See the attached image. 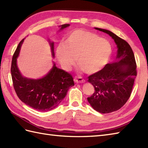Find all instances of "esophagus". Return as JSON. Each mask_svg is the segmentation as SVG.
<instances>
[{"mask_svg": "<svg viewBox=\"0 0 148 148\" xmlns=\"http://www.w3.org/2000/svg\"><path fill=\"white\" fill-rule=\"evenodd\" d=\"M74 81L75 83H83L85 82V81H84V79H83V77H75L74 79Z\"/></svg>", "mask_w": 148, "mask_h": 148, "instance_id": "1", "label": "esophagus"}]
</instances>
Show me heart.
Here are the masks:
<instances>
[{"instance_id": "1", "label": "heart", "mask_w": 148, "mask_h": 148, "mask_svg": "<svg viewBox=\"0 0 148 148\" xmlns=\"http://www.w3.org/2000/svg\"><path fill=\"white\" fill-rule=\"evenodd\" d=\"M112 53L108 40L88 31L77 29L69 34L65 44L60 45L56 54L62 68L69 71L77 58L80 69L93 74L104 67Z\"/></svg>"}]
</instances>
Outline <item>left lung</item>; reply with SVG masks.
<instances>
[{
	"label": "left lung",
	"mask_w": 148,
	"mask_h": 148,
	"mask_svg": "<svg viewBox=\"0 0 148 148\" xmlns=\"http://www.w3.org/2000/svg\"><path fill=\"white\" fill-rule=\"evenodd\" d=\"M95 29L111 36L118 48L115 61L88 77V82L95 88L88 101L96 111L105 114L119 109L129 99L137 76V66L134 52L127 42L108 30Z\"/></svg>",
	"instance_id": "obj_1"
}]
</instances>
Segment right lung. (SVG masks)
I'll list each match as a JSON object with an SVG mask.
<instances>
[{
	"label": "right lung",
	"mask_w": 148,
	"mask_h": 148,
	"mask_svg": "<svg viewBox=\"0 0 148 148\" xmlns=\"http://www.w3.org/2000/svg\"><path fill=\"white\" fill-rule=\"evenodd\" d=\"M69 26V24L62 25L59 26L58 32ZM23 41L24 39L19 43L12 59L11 72L15 92L22 102L32 108L43 112L51 111L64 100L69 88L74 85L73 78L68 72L56 67L54 62L52 68L45 76L38 79L23 76L17 65ZM48 42L54 58V42L49 39Z\"/></svg>",
	"instance_id": "add662e5"
}]
</instances>
